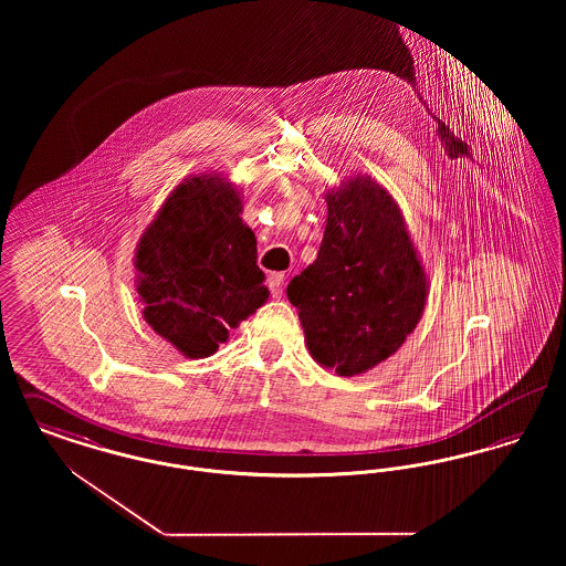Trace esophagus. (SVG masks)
<instances>
[{"instance_id":"34e87169","label":"esophagus","mask_w":566,"mask_h":566,"mask_svg":"<svg viewBox=\"0 0 566 566\" xmlns=\"http://www.w3.org/2000/svg\"><path fill=\"white\" fill-rule=\"evenodd\" d=\"M268 284H270L271 295L280 298L282 291H284V275L282 273H271L268 277Z\"/></svg>"}]
</instances>
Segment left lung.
<instances>
[{"instance_id":"1","label":"left lung","mask_w":566,"mask_h":566,"mask_svg":"<svg viewBox=\"0 0 566 566\" xmlns=\"http://www.w3.org/2000/svg\"><path fill=\"white\" fill-rule=\"evenodd\" d=\"M324 201L318 256L286 295L314 360L358 376L403 346L424 314L429 280L399 203L371 176L352 174Z\"/></svg>"}]
</instances>
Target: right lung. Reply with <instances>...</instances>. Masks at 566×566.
<instances>
[{
    "mask_svg": "<svg viewBox=\"0 0 566 566\" xmlns=\"http://www.w3.org/2000/svg\"><path fill=\"white\" fill-rule=\"evenodd\" d=\"M242 197L224 174H190L135 245L142 316L187 358L214 354L270 298Z\"/></svg>",
    "mask_w": 566,
    "mask_h": 566,
    "instance_id": "obj_1",
    "label": "right lung"
}]
</instances>
